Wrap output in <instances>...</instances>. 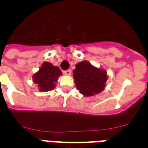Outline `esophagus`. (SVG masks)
I'll return each mask as SVG.
<instances>
[{"label":"esophagus","mask_w":148,"mask_h":148,"mask_svg":"<svg viewBox=\"0 0 148 148\" xmlns=\"http://www.w3.org/2000/svg\"><path fill=\"white\" fill-rule=\"evenodd\" d=\"M64 74L66 75H71V70H66L64 71Z\"/></svg>","instance_id":"34e87169"}]
</instances>
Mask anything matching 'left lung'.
Returning <instances> with one entry per match:
<instances>
[{
    "label": "left lung",
    "instance_id": "left-lung-1",
    "mask_svg": "<svg viewBox=\"0 0 148 148\" xmlns=\"http://www.w3.org/2000/svg\"><path fill=\"white\" fill-rule=\"evenodd\" d=\"M76 88L86 96L99 93L105 87L108 79L107 73L104 70L95 68L87 61H82L77 64L73 70Z\"/></svg>",
    "mask_w": 148,
    "mask_h": 148
}]
</instances>
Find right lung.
I'll use <instances>...</instances> for the list:
<instances>
[{
    "label": "right lung",
    "instance_id": "obj_1",
    "mask_svg": "<svg viewBox=\"0 0 148 148\" xmlns=\"http://www.w3.org/2000/svg\"><path fill=\"white\" fill-rule=\"evenodd\" d=\"M62 75L58 66L44 62L39 71L33 76V80L40 91H49L55 87L58 77Z\"/></svg>",
    "mask_w": 148,
    "mask_h": 148
}]
</instances>
